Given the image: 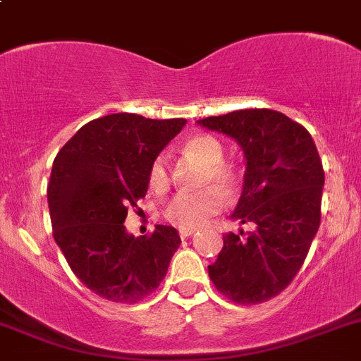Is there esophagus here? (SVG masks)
Returning <instances> with one entry per match:
<instances>
[{
    "label": "esophagus",
    "mask_w": 361,
    "mask_h": 361,
    "mask_svg": "<svg viewBox=\"0 0 361 361\" xmlns=\"http://www.w3.org/2000/svg\"><path fill=\"white\" fill-rule=\"evenodd\" d=\"M192 234H195V228H180V238L181 239L190 238Z\"/></svg>",
    "instance_id": "obj_1"
}]
</instances>
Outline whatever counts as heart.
I'll use <instances>...</instances> for the list:
<instances>
[{
    "label": "heart",
    "instance_id": "b5f03b06",
    "mask_svg": "<svg viewBox=\"0 0 361 361\" xmlns=\"http://www.w3.org/2000/svg\"><path fill=\"white\" fill-rule=\"evenodd\" d=\"M185 150L201 159L207 166L206 183L218 185L228 195L238 190L241 183V171L238 166L225 162V148L211 134H195L185 141ZM169 159L159 154L148 169V183L154 190L162 192L169 187ZM225 195L216 187L204 190H181L164 207V218L180 228H201L211 216L224 209Z\"/></svg>",
    "mask_w": 361,
    "mask_h": 361
}]
</instances>
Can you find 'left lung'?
Here are the masks:
<instances>
[{"mask_svg":"<svg viewBox=\"0 0 361 361\" xmlns=\"http://www.w3.org/2000/svg\"><path fill=\"white\" fill-rule=\"evenodd\" d=\"M197 123L241 145L245 187L232 218L255 224L248 234L224 235V248L207 272L228 300L262 304L293 281L318 232L325 185L322 159L304 126L267 108Z\"/></svg>","mask_w":361,"mask_h":361,"instance_id":"left-lung-1","label":"left lung"}]
</instances>
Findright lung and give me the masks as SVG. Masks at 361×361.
I'll return each instance as SVG.
<instances>
[{
    "instance_id": "obj_1",
    "label": "right lung",
    "mask_w": 361,
    "mask_h": 361,
    "mask_svg": "<svg viewBox=\"0 0 361 361\" xmlns=\"http://www.w3.org/2000/svg\"><path fill=\"white\" fill-rule=\"evenodd\" d=\"M185 123L113 113L80 127L54 159L47 187L54 239L76 278L106 300L147 298L180 246L176 228L157 225L134 238L123 221L147 195L152 160Z\"/></svg>"
}]
</instances>
